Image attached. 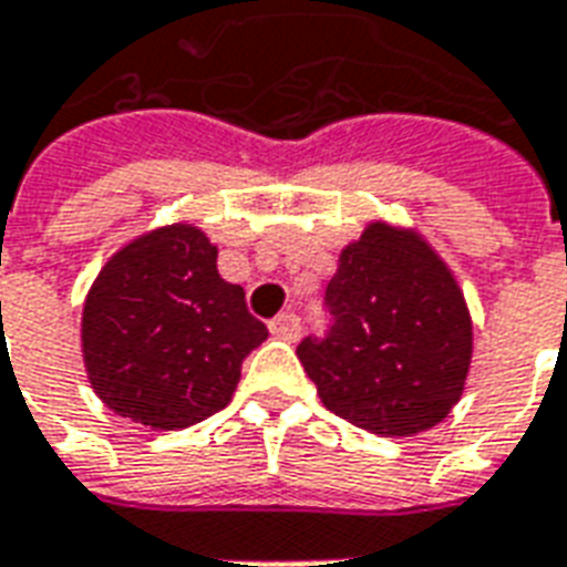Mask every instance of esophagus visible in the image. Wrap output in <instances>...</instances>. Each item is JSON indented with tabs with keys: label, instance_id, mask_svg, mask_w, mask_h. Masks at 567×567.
<instances>
[{
	"label": "esophagus",
	"instance_id": "esophagus-1",
	"mask_svg": "<svg viewBox=\"0 0 567 567\" xmlns=\"http://www.w3.org/2000/svg\"><path fill=\"white\" fill-rule=\"evenodd\" d=\"M268 329H271V334L280 338V341H296L301 332V323L296 313H280V317H275V320L268 323Z\"/></svg>",
	"mask_w": 567,
	"mask_h": 567
}]
</instances>
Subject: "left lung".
I'll list each match as a JSON object with an SVG mask.
<instances>
[{
  "label": "left lung",
  "instance_id": "left-lung-1",
  "mask_svg": "<svg viewBox=\"0 0 567 567\" xmlns=\"http://www.w3.org/2000/svg\"><path fill=\"white\" fill-rule=\"evenodd\" d=\"M332 326L299 359L323 404L383 437L437 425L462 399L471 313L447 262L414 229L369 223L326 287Z\"/></svg>",
  "mask_w": 567,
  "mask_h": 567
}]
</instances>
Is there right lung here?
<instances>
[{
  "mask_svg": "<svg viewBox=\"0 0 567 567\" xmlns=\"http://www.w3.org/2000/svg\"><path fill=\"white\" fill-rule=\"evenodd\" d=\"M268 338L217 247L172 223L120 247L86 292L81 347L90 386L114 414L159 432L233 402L244 357Z\"/></svg>",
  "mask_w": 567,
  "mask_h": 567,
  "instance_id": "1",
  "label": "right lung"
}]
</instances>
